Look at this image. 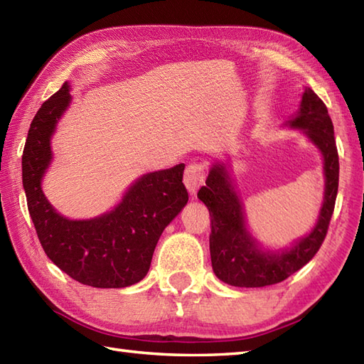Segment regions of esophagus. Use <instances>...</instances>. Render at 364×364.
I'll return each mask as SVG.
<instances>
[{
	"mask_svg": "<svg viewBox=\"0 0 364 364\" xmlns=\"http://www.w3.org/2000/svg\"><path fill=\"white\" fill-rule=\"evenodd\" d=\"M206 168L200 163H192L184 171V186L189 191L191 196H196L200 186L205 183Z\"/></svg>",
	"mask_w": 364,
	"mask_h": 364,
	"instance_id": "34e87169",
	"label": "esophagus"
}]
</instances>
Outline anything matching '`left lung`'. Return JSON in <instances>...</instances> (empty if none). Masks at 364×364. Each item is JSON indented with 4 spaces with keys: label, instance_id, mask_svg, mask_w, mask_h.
<instances>
[{
    "label": "left lung",
    "instance_id": "left-lung-1",
    "mask_svg": "<svg viewBox=\"0 0 364 364\" xmlns=\"http://www.w3.org/2000/svg\"><path fill=\"white\" fill-rule=\"evenodd\" d=\"M284 127L299 130L323 156L324 196L314 228L282 248H268L252 235L243 201L232 178L231 163L215 159L210 164L206 186L197 197L205 203L210 215V262L215 276L232 287L256 289L285 281L314 259L323 243L331 222L340 163L333 136V124L314 90L306 87L298 112Z\"/></svg>",
    "mask_w": 364,
    "mask_h": 364
}]
</instances>
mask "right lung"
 <instances>
[{
  "label": "right lung",
  "mask_w": 364,
  "mask_h": 364,
  "mask_svg": "<svg viewBox=\"0 0 364 364\" xmlns=\"http://www.w3.org/2000/svg\"><path fill=\"white\" fill-rule=\"evenodd\" d=\"M65 82L33 116L21 168L28 209L46 256L74 281L96 289H124L142 281L166 226L188 205L184 164L141 175L107 213L73 220L46 198L41 183L53 163L57 124L71 104Z\"/></svg>",
  "instance_id": "obj_1"
}]
</instances>
